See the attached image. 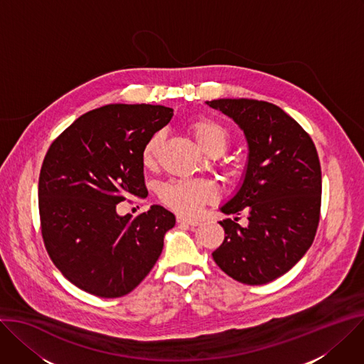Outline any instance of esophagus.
I'll use <instances>...</instances> for the list:
<instances>
[{
    "instance_id": "1",
    "label": "esophagus",
    "mask_w": 364,
    "mask_h": 364,
    "mask_svg": "<svg viewBox=\"0 0 364 364\" xmlns=\"http://www.w3.org/2000/svg\"><path fill=\"white\" fill-rule=\"evenodd\" d=\"M177 222L180 225H188V226H199L200 222L199 220H193V219H187L184 216H177Z\"/></svg>"
}]
</instances>
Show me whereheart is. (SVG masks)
Returning a JSON list of instances; mask_svg holds the SVG:
<instances>
[{"label":"heart","instance_id":"1","mask_svg":"<svg viewBox=\"0 0 364 364\" xmlns=\"http://www.w3.org/2000/svg\"><path fill=\"white\" fill-rule=\"evenodd\" d=\"M190 132L197 145L210 155L222 154L230 139L228 127L209 117L191 122ZM161 141V134H155L145 142L141 152V161L145 168L155 167ZM158 197L165 206L181 215L191 216L199 212L206 203L216 199V188L208 181L174 180L159 186Z\"/></svg>","mask_w":364,"mask_h":364}]
</instances>
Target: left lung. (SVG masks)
<instances>
[{
  "label": "left lung",
  "mask_w": 364,
  "mask_h": 364,
  "mask_svg": "<svg viewBox=\"0 0 364 364\" xmlns=\"http://www.w3.org/2000/svg\"><path fill=\"white\" fill-rule=\"evenodd\" d=\"M232 117L248 141V165L238 193L220 210L248 213L219 222L222 245L212 252L229 277L266 284L287 273L314 242L321 216L319 156L308 132L279 106L252 98L206 102Z\"/></svg>",
  "instance_id": "obj_1"
}]
</instances>
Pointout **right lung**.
Segmentation results:
<instances>
[{
  "label": "right lung",
  "instance_id": "obj_1",
  "mask_svg": "<svg viewBox=\"0 0 364 364\" xmlns=\"http://www.w3.org/2000/svg\"><path fill=\"white\" fill-rule=\"evenodd\" d=\"M173 117L152 105H107L80 116L49 146L39 176V215L58 270L98 297H120L152 270L176 216L154 205L119 216L129 194L146 197L141 152Z\"/></svg>",
  "mask_w": 364,
  "mask_h": 364
}]
</instances>
